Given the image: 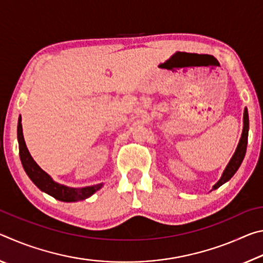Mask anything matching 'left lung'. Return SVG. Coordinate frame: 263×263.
I'll return each mask as SVG.
<instances>
[{"instance_id": "1", "label": "left lung", "mask_w": 263, "mask_h": 263, "mask_svg": "<svg viewBox=\"0 0 263 263\" xmlns=\"http://www.w3.org/2000/svg\"><path fill=\"white\" fill-rule=\"evenodd\" d=\"M248 130H249V119H248V111L245 108L243 111V128H242V135L241 138H240V141L238 144V147L235 149V152L233 154L232 159L230 160V162L228 166H226L224 173L220 177V180L217 182V183L213 185L212 190H216L217 188H219L220 185H222L225 182H228L231 177H232L241 164L242 160L245 158V154H246V149H247V141H248Z\"/></svg>"}]
</instances>
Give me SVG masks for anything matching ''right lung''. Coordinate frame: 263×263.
<instances>
[{
	"label": "right lung",
	"mask_w": 263,
	"mask_h": 263,
	"mask_svg": "<svg viewBox=\"0 0 263 263\" xmlns=\"http://www.w3.org/2000/svg\"><path fill=\"white\" fill-rule=\"evenodd\" d=\"M21 122L22 118L20 116L18 126H17V138H18L21 161L22 164H23L25 173L28 174L31 181L42 191L62 202H78L90 197L92 194H95L97 190H100L103 186V183H100L90 186H83V188H69L67 185H62L53 181L52 177L46 172H44L32 159V157H31L28 147L25 145L23 128H22Z\"/></svg>",
	"instance_id": "1"
}]
</instances>
